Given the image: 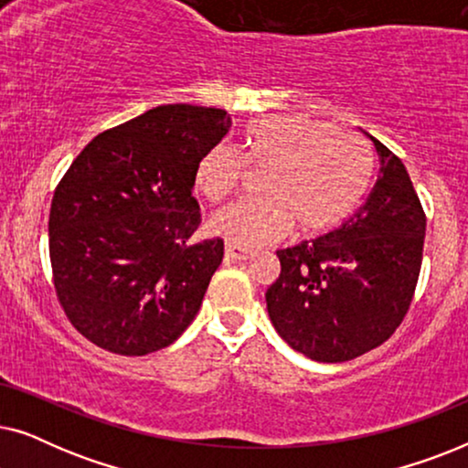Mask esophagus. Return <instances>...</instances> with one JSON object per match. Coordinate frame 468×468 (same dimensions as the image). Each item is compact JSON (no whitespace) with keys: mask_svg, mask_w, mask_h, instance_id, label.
<instances>
[{"mask_svg":"<svg viewBox=\"0 0 468 468\" xmlns=\"http://www.w3.org/2000/svg\"><path fill=\"white\" fill-rule=\"evenodd\" d=\"M249 258V251L247 249H240V247H234V245H226V260H247Z\"/></svg>","mask_w":468,"mask_h":468,"instance_id":"esophagus-1","label":"esophagus"}]
</instances>
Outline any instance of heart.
I'll return each instance as SVG.
<instances>
[{
	"label": "heart",
	"instance_id": "1",
	"mask_svg": "<svg viewBox=\"0 0 468 468\" xmlns=\"http://www.w3.org/2000/svg\"><path fill=\"white\" fill-rule=\"evenodd\" d=\"M245 165L266 170L260 194L217 210L210 232L234 247L258 249L283 239L293 223L303 234L336 228L368 185V155L354 133L304 114H272L247 125L240 153L215 144L196 165V189L223 200L239 187Z\"/></svg>",
	"mask_w": 468,
	"mask_h": 468
}]
</instances>
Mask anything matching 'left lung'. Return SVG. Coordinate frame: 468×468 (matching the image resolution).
<instances>
[{
    "instance_id": "8db88e82",
    "label": "left lung",
    "mask_w": 468,
    "mask_h": 468,
    "mask_svg": "<svg viewBox=\"0 0 468 468\" xmlns=\"http://www.w3.org/2000/svg\"><path fill=\"white\" fill-rule=\"evenodd\" d=\"M377 172L341 228L279 249L266 292L279 336L315 362H347L394 335L418 285L426 215L405 164L367 133Z\"/></svg>"
}]
</instances>
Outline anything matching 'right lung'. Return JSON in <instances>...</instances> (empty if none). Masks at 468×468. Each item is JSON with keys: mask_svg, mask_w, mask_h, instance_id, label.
I'll return each mask as SVG.
<instances>
[{"mask_svg": "<svg viewBox=\"0 0 468 468\" xmlns=\"http://www.w3.org/2000/svg\"><path fill=\"white\" fill-rule=\"evenodd\" d=\"M232 119L168 104L95 136L57 185L48 215L53 283L69 324L98 347L146 356L200 311L223 240L200 226L194 175Z\"/></svg>", "mask_w": 468, "mask_h": 468, "instance_id": "right-lung-1", "label": "right lung"}]
</instances>
